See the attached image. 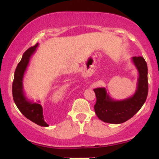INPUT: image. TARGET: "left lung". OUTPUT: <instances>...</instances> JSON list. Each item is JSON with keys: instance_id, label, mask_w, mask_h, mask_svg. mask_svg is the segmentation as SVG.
I'll use <instances>...</instances> for the list:
<instances>
[{"instance_id": "8db88e82", "label": "left lung", "mask_w": 159, "mask_h": 159, "mask_svg": "<svg viewBox=\"0 0 159 159\" xmlns=\"http://www.w3.org/2000/svg\"><path fill=\"white\" fill-rule=\"evenodd\" d=\"M132 62L138 70L137 87L132 96L123 100H114L104 87L94 89L97 97L94 111L98 118L104 122L121 124L130 119L145 103L148 95V68L144 58L133 57Z\"/></svg>"}]
</instances>
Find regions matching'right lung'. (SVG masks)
Instances as JSON below:
<instances>
[{"instance_id":"1","label":"right lung","mask_w":159,"mask_h":159,"mask_svg":"<svg viewBox=\"0 0 159 159\" xmlns=\"http://www.w3.org/2000/svg\"><path fill=\"white\" fill-rule=\"evenodd\" d=\"M38 46V43L35 46L28 48L23 53L22 59L17 66L15 71L14 80L13 82V97L15 104H16L19 110L29 120L34 122L36 124L41 126H48L49 125L44 120L43 107L38 103L30 101L25 97L23 90V77L28 67L30 60L36 48Z\"/></svg>"}]
</instances>
